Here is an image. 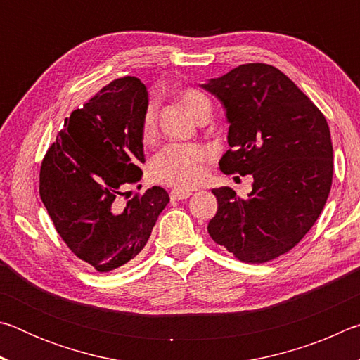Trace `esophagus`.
Returning a JSON list of instances; mask_svg holds the SVG:
<instances>
[{
  "mask_svg": "<svg viewBox=\"0 0 360 360\" xmlns=\"http://www.w3.org/2000/svg\"><path fill=\"white\" fill-rule=\"evenodd\" d=\"M192 195V191H184V188H173L169 192V197H172L173 202H178V200H186Z\"/></svg>",
  "mask_w": 360,
  "mask_h": 360,
  "instance_id": "1",
  "label": "esophagus"
}]
</instances>
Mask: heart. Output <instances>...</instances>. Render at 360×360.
I'll use <instances>...</instances> for the list:
<instances>
[{
  "mask_svg": "<svg viewBox=\"0 0 360 360\" xmlns=\"http://www.w3.org/2000/svg\"><path fill=\"white\" fill-rule=\"evenodd\" d=\"M181 103L188 112L197 117L200 109L208 105V98L193 89H187L181 94ZM155 135V111L149 105L146 109L141 138L144 143H150ZM208 149L197 144H174L168 146L152 158L150 174L154 181L165 186L178 188H192L202 184L208 174Z\"/></svg>",
  "mask_w": 360,
  "mask_h": 360,
  "instance_id": "b5f03b06",
  "label": "heart"
}]
</instances>
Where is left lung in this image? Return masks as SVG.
<instances>
[{
  "label": "left lung",
  "instance_id": "obj_1",
  "mask_svg": "<svg viewBox=\"0 0 360 360\" xmlns=\"http://www.w3.org/2000/svg\"><path fill=\"white\" fill-rule=\"evenodd\" d=\"M200 87L222 103L230 149L224 173L252 174L248 198L212 188L217 212L211 238L243 262L264 264L290 251L324 210L333 148L327 120L290 79L271 65H240Z\"/></svg>",
  "mask_w": 360,
  "mask_h": 360
}]
</instances>
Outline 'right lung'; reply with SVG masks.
I'll use <instances>...</instances> for the list:
<instances>
[{
    "instance_id": "obj_1",
    "label": "right lung",
    "mask_w": 360,
    "mask_h": 360,
    "mask_svg": "<svg viewBox=\"0 0 360 360\" xmlns=\"http://www.w3.org/2000/svg\"><path fill=\"white\" fill-rule=\"evenodd\" d=\"M148 106V90L138 77L115 79L65 119L41 165L39 195L58 235L101 273L141 252L169 202L157 186L119 202L124 187L141 179Z\"/></svg>"
}]
</instances>
